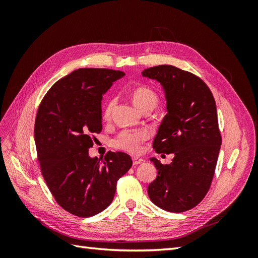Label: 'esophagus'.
<instances>
[{
	"label": "esophagus",
	"mask_w": 258,
	"mask_h": 258,
	"mask_svg": "<svg viewBox=\"0 0 258 258\" xmlns=\"http://www.w3.org/2000/svg\"><path fill=\"white\" fill-rule=\"evenodd\" d=\"M132 162H134V166H138V165H140V163H143L144 160L142 158L134 157V158H132Z\"/></svg>",
	"instance_id": "esophagus-1"
}]
</instances>
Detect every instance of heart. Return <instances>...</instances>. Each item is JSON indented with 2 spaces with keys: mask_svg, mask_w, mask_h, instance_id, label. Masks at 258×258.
Instances as JSON below:
<instances>
[{
  "mask_svg": "<svg viewBox=\"0 0 258 258\" xmlns=\"http://www.w3.org/2000/svg\"><path fill=\"white\" fill-rule=\"evenodd\" d=\"M131 98L136 106L142 112L146 110H154L159 102V97L154 89L148 86H138L131 91ZM116 105V98L111 97L107 99L102 110L103 120H110L112 113ZM150 139L147 130H122L115 137L112 141V146L116 150H120L129 154H140L143 150L144 143Z\"/></svg>",
  "mask_w": 258,
  "mask_h": 258,
  "instance_id": "1",
  "label": "heart"
}]
</instances>
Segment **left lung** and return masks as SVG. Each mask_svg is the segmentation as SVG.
Here are the masks:
<instances>
[{"mask_svg": "<svg viewBox=\"0 0 258 258\" xmlns=\"http://www.w3.org/2000/svg\"><path fill=\"white\" fill-rule=\"evenodd\" d=\"M142 75L158 81L167 98L168 114L153 148L174 154L170 165L151 159L158 175L148 186V196L169 212H185L206 197L215 173L222 144L215 100L200 77L176 67L156 66Z\"/></svg>", "mask_w": 258, "mask_h": 258, "instance_id": "1", "label": "left lung"}]
</instances>
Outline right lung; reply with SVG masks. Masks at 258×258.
Here are the masks:
<instances>
[{
	"instance_id": "obj_1",
	"label": "right lung",
	"mask_w": 258,
	"mask_h": 258,
	"mask_svg": "<svg viewBox=\"0 0 258 258\" xmlns=\"http://www.w3.org/2000/svg\"><path fill=\"white\" fill-rule=\"evenodd\" d=\"M123 75L75 70L54 83L38 106L34 139L42 175L57 204L75 216L90 217L110 206L117 181L132 166L126 153L107 152L103 162L88 154L102 131V95Z\"/></svg>"
}]
</instances>
